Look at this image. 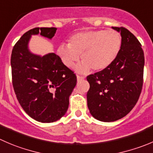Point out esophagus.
<instances>
[{
	"mask_svg": "<svg viewBox=\"0 0 153 153\" xmlns=\"http://www.w3.org/2000/svg\"><path fill=\"white\" fill-rule=\"evenodd\" d=\"M84 79V77L80 76V75H77V80H78V81H81Z\"/></svg>",
	"mask_w": 153,
	"mask_h": 153,
	"instance_id": "1",
	"label": "esophagus"
}]
</instances>
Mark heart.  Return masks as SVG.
I'll return each mask as SVG.
<instances>
[{
  "mask_svg": "<svg viewBox=\"0 0 153 153\" xmlns=\"http://www.w3.org/2000/svg\"><path fill=\"white\" fill-rule=\"evenodd\" d=\"M122 37L114 30H94L77 33L69 38V44L58 46L57 54L62 63L72 68L81 55L82 63L76 67L81 73L90 69L103 70L113 63L120 50Z\"/></svg>",
  "mask_w": 153,
  "mask_h": 153,
  "instance_id": "1",
  "label": "heart"
}]
</instances>
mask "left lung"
I'll use <instances>...</instances> for the list:
<instances>
[{
  "instance_id": "1",
  "label": "left lung",
  "mask_w": 153,
  "mask_h": 153,
  "mask_svg": "<svg viewBox=\"0 0 153 153\" xmlns=\"http://www.w3.org/2000/svg\"><path fill=\"white\" fill-rule=\"evenodd\" d=\"M112 28L122 37L117 57L105 69L87 77L90 84L87 107L92 116L102 122H114L127 115L137 103L143 87L141 44L126 28Z\"/></svg>"
}]
</instances>
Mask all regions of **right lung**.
Here are the masks:
<instances>
[{"label": "right lung", "instance_id": "1", "mask_svg": "<svg viewBox=\"0 0 153 153\" xmlns=\"http://www.w3.org/2000/svg\"><path fill=\"white\" fill-rule=\"evenodd\" d=\"M56 30V27L33 28L23 34L12 51V78L16 97L24 111L41 123L55 122L64 116L77 83L75 74L58 55H37L28 48L32 35L40 33L51 39Z\"/></svg>", "mask_w": 153, "mask_h": 153}]
</instances>
